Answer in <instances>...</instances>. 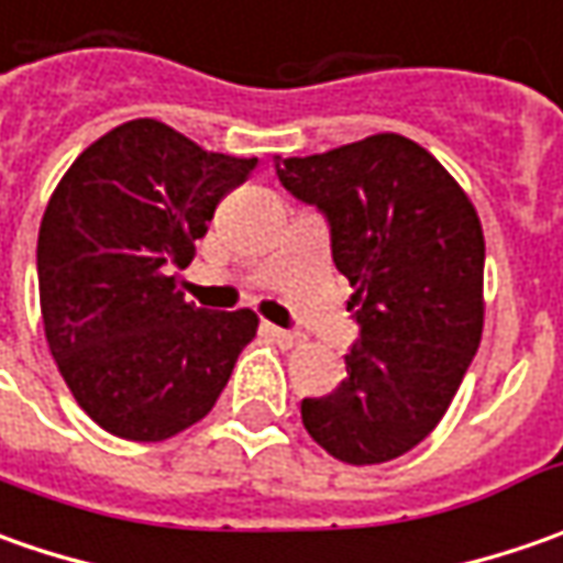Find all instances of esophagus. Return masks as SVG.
Returning a JSON list of instances; mask_svg holds the SVG:
<instances>
[{
	"label": "esophagus",
	"instance_id": "34e87169",
	"mask_svg": "<svg viewBox=\"0 0 563 563\" xmlns=\"http://www.w3.org/2000/svg\"><path fill=\"white\" fill-rule=\"evenodd\" d=\"M263 332L275 341V344H282V347H297L303 338H300V332H291V329H278V325H263Z\"/></svg>",
	"mask_w": 563,
	"mask_h": 563
}]
</instances>
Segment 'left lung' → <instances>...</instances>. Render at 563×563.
I'll return each mask as SVG.
<instances>
[{
  "label": "left lung",
  "instance_id": "left-lung-1",
  "mask_svg": "<svg viewBox=\"0 0 563 563\" xmlns=\"http://www.w3.org/2000/svg\"><path fill=\"white\" fill-rule=\"evenodd\" d=\"M275 175L329 225L360 325L332 395L300 400L316 444L344 464H385L420 444L457 395L483 338L486 241L442 163L400 134H376Z\"/></svg>",
  "mask_w": 563,
  "mask_h": 563
}]
</instances>
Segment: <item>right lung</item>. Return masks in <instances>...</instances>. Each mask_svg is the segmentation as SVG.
Masks as SVG:
<instances>
[{"mask_svg": "<svg viewBox=\"0 0 563 563\" xmlns=\"http://www.w3.org/2000/svg\"><path fill=\"white\" fill-rule=\"evenodd\" d=\"M253 168L134 119L90 143L55 187L36 241L43 329L106 432L163 442L203 420L256 335L250 310L212 313L175 288L219 200Z\"/></svg>", "mask_w": 563, "mask_h": 563, "instance_id": "right-lung-1", "label": "right lung"}]
</instances>
